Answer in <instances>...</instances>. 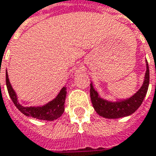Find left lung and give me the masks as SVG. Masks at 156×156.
<instances>
[{"mask_svg": "<svg viewBox=\"0 0 156 156\" xmlns=\"http://www.w3.org/2000/svg\"><path fill=\"white\" fill-rule=\"evenodd\" d=\"M149 83V69L147 62V71L145 74V80L141 89L136 94L128 100L122 102L111 103L100 98L98 92L95 90L92 84H90V94L91 103L97 113L105 118H120L133 114L141 106L142 101L147 94Z\"/></svg>", "mask_w": 156, "mask_h": 156, "instance_id": "left-lung-1", "label": "left lung"}]
</instances>
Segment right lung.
I'll return each mask as SVG.
<instances>
[{"instance_id": "obj_1", "label": "right lung", "mask_w": 156, "mask_h": 156, "mask_svg": "<svg viewBox=\"0 0 156 156\" xmlns=\"http://www.w3.org/2000/svg\"><path fill=\"white\" fill-rule=\"evenodd\" d=\"M6 83H7L8 94L10 96L12 101L14 102V105L17 107V109L21 113H23L27 116L34 117L36 119L52 121V120L58 118L64 113L65 101H66V87L62 89L55 99L51 101L50 103H48L45 106L34 108V107H23L18 103L16 94L9 82L8 73L6 74Z\"/></svg>"}]
</instances>
